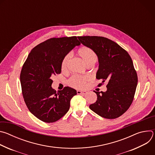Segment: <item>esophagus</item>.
I'll use <instances>...</instances> for the list:
<instances>
[{"mask_svg":"<svg viewBox=\"0 0 155 155\" xmlns=\"http://www.w3.org/2000/svg\"><path fill=\"white\" fill-rule=\"evenodd\" d=\"M77 93L78 94H83V95H84V94H86L87 93V92L85 91H79V90H78V91H77Z\"/></svg>","mask_w":155,"mask_h":155,"instance_id":"34e87169","label":"esophagus"}]
</instances>
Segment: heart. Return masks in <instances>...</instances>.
Returning <instances> with one entry per match:
<instances>
[{"label":"heart","mask_w":155,"mask_h":155,"mask_svg":"<svg viewBox=\"0 0 155 155\" xmlns=\"http://www.w3.org/2000/svg\"><path fill=\"white\" fill-rule=\"evenodd\" d=\"M79 56L83 59L86 65L87 66L91 64H94L97 61V56L93 49L87 47H83L78 51ZM71 58V54L69 53L66 55L61 62V70L66 71L68 68V65ZM90 80V77L88 76L73 75L68 81V84L76 89H80L86 86L87 83Z\"/></svg>","instance_id":"obj_1"}]
</instances>
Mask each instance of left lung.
<instances>
[{
	"label": "left lung",
	"mask_w": 155,
	"mask_h": 155,
	"mask_svg": "<svg viewBox=\"0 0 155 155\" xmlns=\"http://www.w3.org/2000/svg\"><path fill=\"white\" fill-rule=\"evenodd\" d=\"M80 42L96 53L97 80L107 83L105 92L94 91L97 98L90 108L99 116L115 119L125 113L133 101L138 78L128 53L115 41L100 36L78 37Z\"/></svg>",
	"instance_id": "1"
}]
</instances>
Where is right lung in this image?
<instances>
[{"label": "right lung", "instance_id": "add662e5", "mask_svg": "<svg viewBox=\"0 0 155 155\" xmlns=\"http://www.w3.org/2000/svg\"><path fill=\"white\" fill-rule=\"evenodd\" d=\"M80 45L76 36L51 38L35 47L25 62L20 74L22 94L29 111L40 120L53 123L69 111L76 90L66 86L56 91L51 78L61 74L62 59Z\"/></svg>", "mask_w": 155, "mask_h": 155}]
</instances>
